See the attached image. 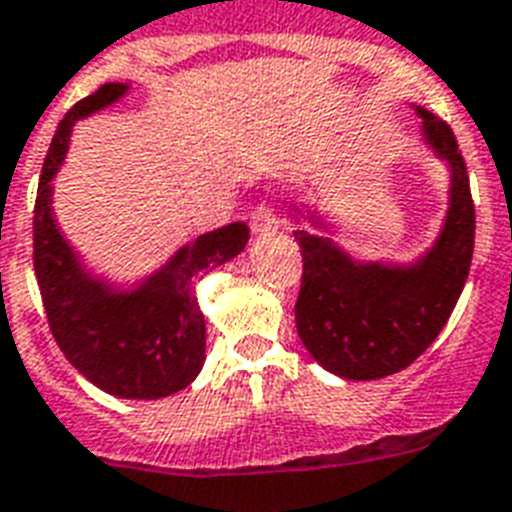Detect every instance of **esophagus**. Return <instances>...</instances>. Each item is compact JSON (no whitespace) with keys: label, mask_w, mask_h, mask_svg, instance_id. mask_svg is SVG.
<instances>
[{"label":"esophagus","mask_w":512,"mask_h":512,"mask_svg":"<svg viewBox=\"0 0 512 512\" xmlns=\"http://www.w3.org/2000/svg\"><path fill=\"white\" fill-rule=\"evenodd\" d=\"M277 227L275 211L269 208V205H259V208H253L251 211V232L253 235H264L269 229Z\"/></svg>","instance_id":"esophagus-1"}]
</instances>
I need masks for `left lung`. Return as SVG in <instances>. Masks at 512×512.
<instances>
[{"instance_id": "obj_1", "label": "left lung", "mask_w": 512, "mask_h": 512, "mask_svg": "<svg viewBox=\"0 0 512 512\" xmlns=\"http://www.w3.org/2000/svg\"><path fill=\"white\" fill-rule=\"evenodd\" d=\"M422 141L451 173L449 211L435 243L417 259L360 261L323 232L296 229L304 275L296 299V331L312 358L355 382L382 379L411 366L446 326L465 288L475 243V205L467 168L451 128L422 106ZM315 229L328 221L296 208Z\"/></svg>"}]
</instances>
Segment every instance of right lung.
Wrapping results in <instances>:
<instances>
[{
	"mask_svg": "<svg viewBox=\"0 0 512 512\" xmlns=\"http://www.w3.org/2000/svg\"><path fill=\"white\" fill-rule=\"evenodd\" d=\"M128 90L125 82L98 87L55 130L34 205V272L50 331L71 366L109 395L157 400L189 387L200 374L205 318L194 285L202 272L243 251L248 227L235 221L205 232L130 288L85 267L55 221L53 178L66 160L77 120L109 109Z\"/></svg>",
	"mask_w": 512,
	"mask_h": 512,
	"instance_id": "right-lung-1",
	"label": "right lung"
}]
</instances>
